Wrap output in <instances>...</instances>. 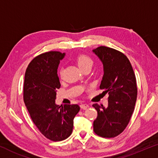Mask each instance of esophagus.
Listing matches in <instances>:
<instances>
[{
	"mask_svg": "<svg viewBox=\"0 0 158 158\" xmlns=\"http://www.w3.org/2000/svg\"><path fill=\"white\" fill-rule=\"evenodd\" d=\"M89 106L87 104H80V107H81V109H83V110H86V108H88L89 107Z\"/></svg>",
	"mask_w": 158,
	"mask_h": 158,
	"instance_id": "esophagus-1",
	"label": "esophagus"
}]
</instances>
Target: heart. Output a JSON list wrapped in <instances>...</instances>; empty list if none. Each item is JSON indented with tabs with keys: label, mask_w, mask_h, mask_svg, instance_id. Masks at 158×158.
<instances>
[{
	"label": "heart",
	"mask_w": 158,
	"mask_h": 158,
	"mask_svg": "<svg viewBox=\"0 0 158 158\" xmlns=\"http://www.w3.org/2000/svg\"><path fill=\"white\" fill-rule=\"evenodd\" d=\"M76 61L77 65H78L80 69H83L86 67H92L93 64V61L89 56L85 54H80L77 57ZM59 74H61V72L59 73Z\"/></svg>",
	"instance_id": "b5f03b06"
}]
</instances>
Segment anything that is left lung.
<instances>
[{
    "instance_id": "1",
    "label": "left lung",
    "mask_w": 158,
    "mask_h": 158,
    "mask_svg": "<svg viewBox=\"0 0 158 158\" xmlns=\"http://www.w3.org/2000/svg\"><path fill=\"white\" fill-rule=\"evenodd\" d=\"M93 52L104 66L99 88L109 94L107 107L92 105L97 111L94 132L102 137L112 138L121 134L130 120L137 100L136 78L130 61L123 53L103 46Z\"/></svg>"
}]
</instances>
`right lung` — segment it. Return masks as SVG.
Segmentation results:
<instances>
[{
    "mask_svg": "<svg viewBox=\"0 0 158 158\" xmlns=\"http://www.w3.org/2000/svg\"><path fill=\"white\" fill-rule=\"evenodd\" d=\"M65 56L59 52H45L28 64L23 84V101L33 122L46 138L56 142L72 134L78 104L60 106L55 103L60 88L57 69Z\"/></svg>",
    "mask_w": 158,
    "mask_h": 158,
    "instance_id": "1",
    "label": "right lung"
}]
</instances>
